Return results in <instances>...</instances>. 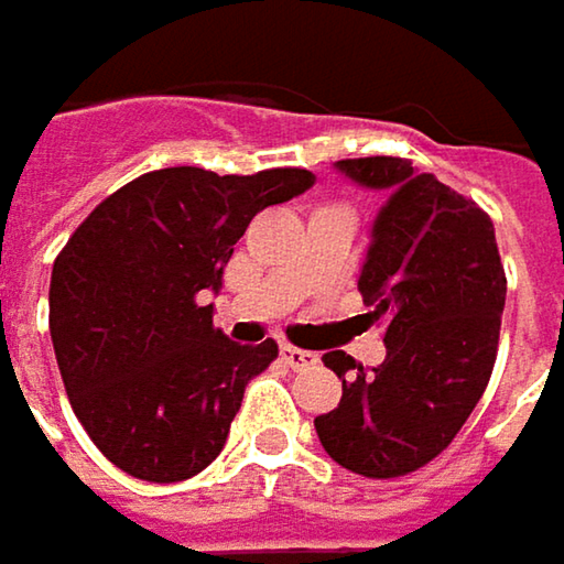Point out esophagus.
Listing matches in <instances>:
<instances>
[{
    "label": "esophagus",
    "mask_w": 564,
    "mask_h": 564,
    "mask_svg": "<svg viewBox=\"0 0 564 564\" xmlns=\"http://www.w3.org/2000/svg\"><path fill=\"white\" fill-rule=\"evenodd\" d=\"M281 359L290 369H310V366H316V352H306V349H296V346H281Z\"/></svg>",
    "instance_id": "1"
}]
</instances>
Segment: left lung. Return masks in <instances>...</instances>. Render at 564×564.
<instances>
[{
    "label": "left lung",
    "mask_w": 564,
    "mask_h": 564,
    "mask_svg": "<svg viewBox=\"0 0 564 564\" xmlns=\"http://www.w3.org/2000/svg\"><path fill=\"white\" fill-rule=\"evenodd\" d=\"M336 170L389 195L359 274L366 316L382 319L389 356L366 372L343 349L326 352L343 398L313 424L339 467L404 477L454 441L487 389L507 274L490 215L431 172L398 156L339 160Z\"/></svg>",
    "instance_id": "left-lung-1"
}]
</instances>
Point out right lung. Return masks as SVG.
I'll return each instance as SVG.
<instances>
[{
  "label": "right lung",
  "mask_w": 564,
  "mask_h": 564,
  "mask_svg": "<svg viewBox=\"0 0 564 564\" xmlns=\"http://www.w3.org/2000/svg\"><path fill=\"white\" fill-rule=\"evenodd\" d=\"M313 185L306 170H156L104 198L52 268L48 326L70 408L123 474L178 484L225 447L245 386L278 343H231L208 293L251 218Z\"/></svg>",
  "instance_id": "right-lung-1"
}]
</instances>
